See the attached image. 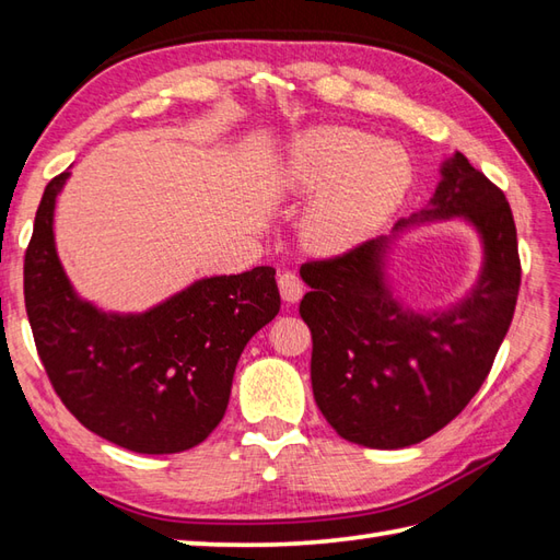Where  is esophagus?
Returning a JSON list of instances; mask_svg holds the SVG:
<instances>
[{
	"label": "esophagus",
	"mask_w": 560,
	"mask_h": 560,
	"mask_svg": "<svg viewBox=\"0 0 560 560\" xmlns=\"http://www.w3.org/2000/svg\"><path fill=\"white\" fill-rule=\"evenodd\" d=\"M279 291H281V299L287 303H299L303 299V283L299 279V273L281 271L279 273Z\"/></svg>",
	"instance_id": "34e87169"
}]
</instances>
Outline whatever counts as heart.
Wrapping results in <instances>:
<instances>
[{
    "label": "heart",
    "mask_w": 560,
    "mask_h": 560,
    "mask_svg": "<svg viewBox=\"0 0 560 560\" xmlns=\"http://www.w3.org/2000/svg\"><path fill=\"white\" fill-rule=\"evenodd\" d=\"M279 187L312 197L303 241L337 255L365 243L389 221L411 185L409 153L353 127H311L295 135L279 163Z\"/></svg>",
    "instance_id": "heart-1"
}]
</instances>
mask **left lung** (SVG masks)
Returning a JSON list of instances; mask_svg holds the SVG:
<instances>
[{"mask_svg":"<svg viewBox=\"0 0 560 560\" xmlns=\"http://www.w3.org/2000/svg\"><path fill=\"white\" fill-rule=\"evenodd\" d=\"M459 218L480 233L482 271L447 312L404 306L386 281L394 237L411 224ZM306 273L303 275L302 271ZM301 317L313 335V395L349 443L399 450L438 433L489 375L513 323L520 255L513 211L489 177L455 151L431 205L335 259L307 261Z\"/></svg>","mask_w":560,"mask_h":560,"instance_id":"8db88e82","label":"left lung"}]
</instances>
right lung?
Wrapping results in <instances>:
<instances>
[{
	"instance_id": "obj_1",
	"label": "right lung",
	"mask_w": 560,
	"mask_h": 560,
	"mask_svg": "<svg viewBox=\"0 0 560 560\" xmlns=\"http://www.w3.org/2000/svg\"><path fill=\"white\" fill-rule=\"evenodd\" d=\"M47 183L23 261V295L45 373L79 423L141 455L199 445L223 419L245 343L277 317L271 267L207 277L144 313H105L71 287Z\"/></svg>"
}]
</instances>
